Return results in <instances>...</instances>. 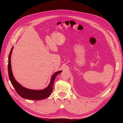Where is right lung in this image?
<instances>
[{
    "label": "right lung",
    "mask_w": 123,
    "mask_h": 123,
    "mask_svg": "<svg viewBox=\"0 0 123 123\" xmlns=\"http://www.w3.org/2000/svg\"><path fill=\"white\" fill-rule=\"evenodd\" d=\"M13 48V46L12 47L8 56V72L10 81L12 86L15 88L19 96H20L21 97L28 100H40L47 98L48 97L50 96L52 92L53 85L56 77L58 74L62 72V71L56 72L52 75L51 77V79L49 85L46 88L41 90H34L26 88L21 86L20 84L16 81L12 74L10 59Z\"/></svg>",
    "instance_id": "1"
}]
</instances>
